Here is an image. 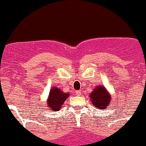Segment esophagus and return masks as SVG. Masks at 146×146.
<instances>
[{
	"label": "esophagus",
	"instance_id": "obj_1",
	"mask_svg": "<svg viewBox=\"0 0 146 146\" xmlns=\"http://www.w3.org/2000/svg\"><path fill=\"white\" fill-rule=\"evenodd\" d=\"M81 94H82V92H81L80 91H76V96H80Z\"/></svg>",
	"mask_w": 146,
	"mask_h": 146
}]
</instances>
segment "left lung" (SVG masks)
<instances>
[{"label": "left lung", "instance_id": "8db88e82", "mask_svg": "<svg viewBox=\"0 0 146 146\" xmlns=\"http://www.w3.org/2000/svg\"><path fill=\"white\" fill-rule=\"evenodd\" d=\"M89 96L95 107L99 109H106L111 101L110 95L103 86H99L94 89Z\"/></svg>", "mask_w": 146, "mask_h": 146}]
</instances>
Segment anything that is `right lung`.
I'll return each instance as SVG.
<instances>
[{
    "label": "right lung",
    "mask_w": 146,
    "mask_h": 146,
    "mask_svg": "<svg viewBox=\"0 0 146 146\" xmlns=\"http://www.w3.org/2000/svg\"><path fill=\"white\" fill-rule=\"evenodd\" d=\"M68 96L69 94L63 93L60 89L53 87L50 92V95L47 100L48 109L50 111H59Z\"/></svg>",
    "instance_id": "right-lung-1"
}]
</instances>
